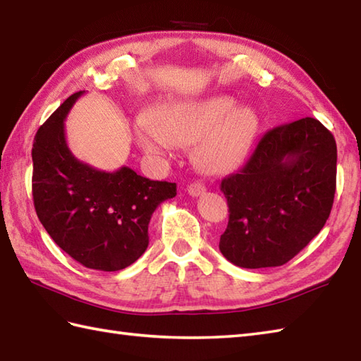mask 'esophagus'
<instances>
[{
    "mask_svg": "<svg viewBox=\"0 0 361 361\" xmlns=\"http://www.w3.org/2000/svg\"><path fill=\"white\" fill-rule=\"evenodd\" d=\"M206 192V188L203 183H192V185L188 186V194L190 197H200Z\"/></svg>",
    "mask_w": 361,
    "mask_h": 361,
    "instance_id": "1",
    "label": "esophagus"
}]
</instances>
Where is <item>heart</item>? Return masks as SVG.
Listing matches in <instances>:
<instances>
[{
	"label": "heart",
	"instance_id": "heart-1",
	"mask_svg": "<svg viewBox=\"0 0 361 361\" xmlns=\"http://www.w3.org/2000/svg\"><path fill=\"white\" fill-rule=\"evenodd\" d=\"M235 104L234 97L219 94L161 105L155 121L136 122V141L150 155H164L172 144H197L195 161L203 172L229 173L247 159L259 130L255 109Z\"/></svg>",
	"mask_w": 361,
	"mask_h": 361
}]
</instances>
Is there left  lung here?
Returning a JSON list of instances; mask_svg holds the SVG:
<instances>
[{
	"mask_svg": "<svg viewBox=\"0 0 361 361\" xmlns=\"http://www.w3.org/2000/svg\"><path fill=\"white\" fill-rule=\"evenodd\" d=\"M335 185V137L319 121L267 132L247 164L221 180L229 208L221 255L242 268L287 264L326 225Z\"/></svg>",
	"mask_w": 361,
	"mask_h": 361,
	"instance_id": "left-lung-1",
	"label": "left lung"
}]
</instances>
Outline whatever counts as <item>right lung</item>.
<instances>
[{"label":"right lung","mask_w":361,"mask_h":361,"mask_svg":"<svg viewBox=\"0 0 361 361\" xmlns=\"http://www.w3.org/2000/svg\"><path fill=\"white\" fill-rule=\"evenodd\" d=\"M74 93L38 128L32 147V197L42 225L66 255L87 268L118 271L149 247V221L176 185L152 181L127 166L114 172L82 163L68 147L65 119Z\"/></svg>","instance_id":"add662e5"}]
</instances>
